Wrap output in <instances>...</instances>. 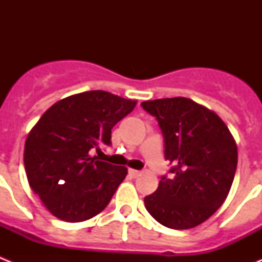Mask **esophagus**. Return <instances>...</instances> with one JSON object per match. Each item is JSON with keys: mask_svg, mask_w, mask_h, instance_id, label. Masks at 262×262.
Here are the masks:
<instances>
[{"mask_svg": "<svg viewBox=\"0 0 262 262\" xmlns=\"http://www.w3.org/2000/svg\"><path fill=\"white\" fill-rule=\"evenodd\" d=\"M128 173L131 177H138V176H140V170H136V169H128Z\"/></svg>", "mask_w": 262, "mask_h": 262, "instance_id": "1", "label": "esophagus"}]
</instances>
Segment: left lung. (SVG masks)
Segmentation results:
<instances>
[{
    "mask_svg": "<svg viewBox=\"0 0 262 262\" xmlns=\"http://www.w3.org/2000/svg\"><path fill=\"white\" fill-rule=\"evenodd\" d=\"M159 120L165 159L173 177L160 180L145 209L163 226L189 230L207 221L230 193L237 166V145L222 118L185 97L142 102Z\"/></svg>",
    "mask_w": 262,
    "mask_h": 262,
    "instance_id": "1",
    "label": "left lung"
}]
</instances>
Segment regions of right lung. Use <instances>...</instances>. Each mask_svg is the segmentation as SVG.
Wrapping results in <instances>:
<instances>
[{
	"mask_svg": "<svg viewBox=\"0 0 262 262\" xmlns=\"http://www.w3.org/2000/svg\"><path fill=\"white\" fill-rule=\"evenodd\" d=\"M136 106L103 90L73 94L53 103L25 143L30 187L46 209L64 222L96 216L127 176L126 166L92 157V148L111 143V128Z\"/></svg>",
	"mask_w": 262,
	"mask_h": 262,
	"instance_id": "add662e5",
	"label": "right lung"
}]
</instances>
